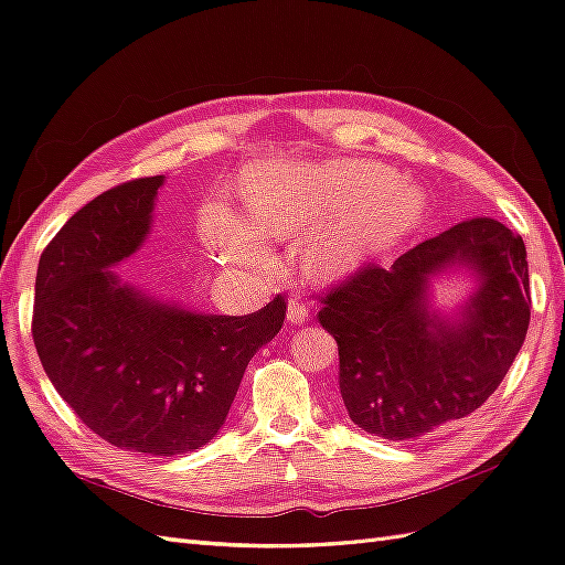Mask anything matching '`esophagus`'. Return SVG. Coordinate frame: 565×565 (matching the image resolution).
I'll list each match as a JSON object with an SVG mask.
<instances>
[{"mask_svg": "<svg viewBox=\"0 0 565 565\" xmlns=\"http://www.w3.org/2000/svg\"><path fill=\"white\" fill-rule=\"evenodd\" d=\"M309 318H311V306L309 303L301 301L299 297L289 299V303H287V320L289 322L301 324V322H306Z\"/></svg>", "mask_w": 565, "mask_h": 565, "instance_id": "esophagus-1", "label": "esophagus"}]
</instances>
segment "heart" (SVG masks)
Segmentation results:
<instances>
[{
    "instance_id": "obj_1",
    "label": "heart",
    "mask_w": 565,
    "mask_h": 565,
    "mask_svg": "<svg viewBox=\"0 0 565 565\" xmlns=\"http://www.w3.org/2000/svg\"><path fill=\"white\" fill-rule=\"evenodd\" d=\"M245 212L249 224L270 237H295L318 227L303 259L316 276L334 278L401 241L419 221L424 195L380 162L344 160L313 169L270 162L249 169ZM204 233L233 264H268L252 233L224 214L212 216Z\"/></svg>"
}]
</instances>
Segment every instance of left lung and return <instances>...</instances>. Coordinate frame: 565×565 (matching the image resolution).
Wrapping results in <instances>:
<instances>
[{
	"mask_svg": "<svg viewBox=\"0 0 565 565\" xmlns=\"http://www.w3.org/2000/svg\"><path fill=\"white\" fill-rule=\"evenodd\" d=\"M450 265L471 267L479 289L459 319L443 321L425 287ZM318 299L351 422L388 440L417 438L481 407L519 355L530 322L525 245L494 218L461 221L391 268L363 264Z\"/></svg>",
	"mask_w": 565,
	"mask_h": 565,
	"instance_id": "left-lung-1",
	"label": "left lung"
}]
</instances>
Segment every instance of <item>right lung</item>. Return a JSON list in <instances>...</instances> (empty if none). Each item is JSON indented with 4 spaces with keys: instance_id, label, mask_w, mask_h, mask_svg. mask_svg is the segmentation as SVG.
Listing matches in <instances>:
<instances>
[{
    "instance_id": "1",
    "label": "right lung",
    "mask_w": 565,
    "mask_h": 565,
    "mask_svg": "<svg viewBox=\"0 0 565 565\" xmlns=\"http://www.w3.org/2000/svg\"><path fill=\"white\" fill-rule=\"evenodd\" d=\"M164 177L119 183L65 221L38 266L32 339L51 384L115 448L174 457L226 422L252 355L282 328L285 297L249 316L191 313L122 285Z\"/></svg>"
}]
</instances>
